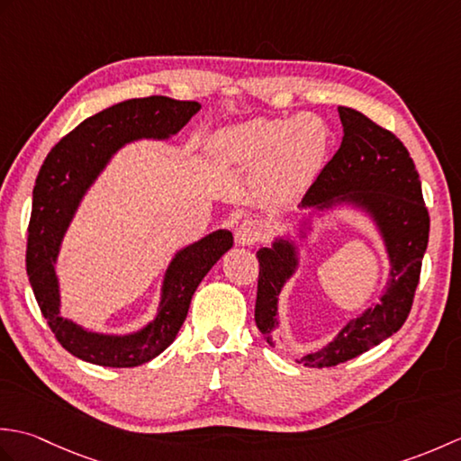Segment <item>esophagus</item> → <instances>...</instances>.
Listing matches in <instances>:
<instances>
[{
	"instance_id": "obj_1",
	"label": "esophagus",
	"mask_w": 461,
	"mask_h": 461,
	"mask_svg": "<svg viewBox=\"0 0 461 461\" xmlns=\"http://www.w3.org/2000/svg\"><path fill=\"white\" fill-rule=\"evenodd\" d=\"M263 238H266V228L256 220H243L236 228L238 246H256Z\"/></svg>"
}]
</instances>
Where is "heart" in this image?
Returning <instances> with one entry per match:
<instances>
[{"label":"heart","mask_w":461,"mask_h":461,"mask_svg":"<svg viewBox=\"0 0 461 461\" xmlns=\"http://www.w3.org/2000/svg\"><path fill=\"white\" fill-rule=\"evenodd\" d=\"M212 158L225 168L251 170L271 198L289 200L305 192L327 154V132L319 119H256L221 129L210 139Z\"/></svg>","instance_id":"heart-1"}]
</instances>
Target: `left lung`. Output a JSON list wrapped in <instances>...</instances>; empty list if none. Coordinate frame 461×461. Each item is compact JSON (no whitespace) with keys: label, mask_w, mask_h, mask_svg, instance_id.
I'll return each mask as SVG.
<instances>
[{"label":"left lung","mask_w":461,"mask_h":461,"mask_svg":"<svg viewBox=\"0 0 461 461\" xmlns=\"http://www.w3.org/2000/svg\"><path fill=\"white\" fill-rule=\"evenodd\" d=\"M342 142L299 203L295 231L273 238L258 251L259 281L256 325L269 347L277 345L279 295L311 251L312 221L330 212L350 210L372 223L384 246L388 281L380 301L348 319L325 347L301 357L312 368H327L355 358L393 337L404 325L418 287L428 248L429 218L416 166L406 146L368 116L339 106Z\"/></svg>","instance_id":"8db88e82"}]
</instances>
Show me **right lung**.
<instances>
[{"label": "right lung", "instance_id": "add662e5", "mask_svg": "<svg viewBox=\"0 0 461 461\" xmlns=\"http://www.w3.org/2000/svg\"><path fill=\"white\" fill-rule=\"evenodd\" d=\"M200 109V103L174 101L170 96L113 104L59 140L39 170L29 221L27 276L47 325L73 357L109 368L140 366L158 357L178 335L202 279L231 249V231L215 230L176 251L164 271L156 315L139 330L109 335L61 315L57 259L68 223L86 192L126 144L170 140Z\"/></svg>", "mask_w": 461, "mask_h": 461}]
</instances>
